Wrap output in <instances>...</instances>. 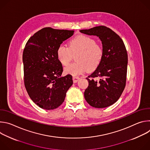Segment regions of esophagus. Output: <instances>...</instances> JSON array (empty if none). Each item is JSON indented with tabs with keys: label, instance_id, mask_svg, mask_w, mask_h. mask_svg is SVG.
Segmentation results:
<instances>
[{
	"label": "esophagus",
	"instance_id": "1",
	"mask_svg": "<svg viewBox=\"0 0 150 150\" xmlns=\"http://www.w3.org/2000/svg\"><path fill=\"white\" fill-rule=\"evenodd\" d=\"M73 81H74V83H76V82H78V81L80 79V78L79 77H78V76H73Z\"/></svg>",
	"mask_w": 150,
	"mask_h": 150
}]
</instances>
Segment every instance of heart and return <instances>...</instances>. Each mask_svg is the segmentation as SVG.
Returning <instances> with one entry per match:
<instances>
[{"instance_id": "b5f03b06", "label": "heart", "mask_w": 150, "mask_h": 150, "mask_svg": "<svg viewBox=\"0 0 150 150\" xmlns=\"http://www.w3.org/2000/svg\"><path fill=\"white\" fill-rule=\"evenodd\" d=\"M76 53V62L64 68L67 74L75 76L87 70L90 72L96 70L104 57L102 47L97 45L94 38L85 35H79L71 39L69 41L68 47L63 44L60 45L56 50V56L62 65H67L72 59V54Z\"/></svg>"}]
</instances>
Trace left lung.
I'll return each instance as SVG.
<instances>
[{
  "mask_svg": "<svg viewBox=\"0 0 150 150\" xmlns=\"http://www.w3.org/2000/svg\"><path fill=\"white\" fill-rule=\"evenodd\" d=\"M80 32L99 37L104 57L100 66L86 79L88 87L84 97L95 108H104L116 102L126 85L127 54L122 38L110 28L95 27Z\"/></svg>",
  "mask_w": 150,
  "mask_h": 150,
  "instance_id": "8db88e82",
  "label": "left lung"
}]
</instances>
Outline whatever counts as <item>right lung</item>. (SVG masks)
Returning a JSON list of instances; mask_svg holds the SVG:
<instances>
[{
  "instance_id": "1",
  "label": "right lung",
  "mask_w": 150,
  "mask_h": 150,
  "mask_svg": "<svg viewBox=\"0 0 150 150\" xmlns=\"http://www.w3.org/2000/svg\"><path fill=\"white\" fill-rule=\"evenodd\" d=\"M74 33V30L46 27L35 33L25 45L23 54L24 85L31 99L41 109L57 108L73 84L71 75L61 76L63 67L56 50Z\"/></svg>"
}]
</instances>
